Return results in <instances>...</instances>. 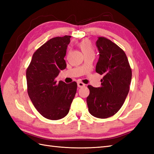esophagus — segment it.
Wrapping results in <instances>:
<instances>
[{
  "label": "esophagus",
  "instance_id": "obj_1",
  "mask_svg": "<svg viewBox=\"0 0 154 154\" xmlns=\"http://www.w3.org/2000/svg\"><path fill=\"white\" fill-rule=\"evenodd\" d=\"M77 86L78 87H83L85 86V85L82 82H77Z\"/></svg>",
  "mask_w": 154,
  "mask_h": 154
}]
</instances>
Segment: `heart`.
I'll return each instance as SVG.
<instances>
[{
	"label": "heart",
	"instance_id": "heart-1",
	"mask_svg": "<svg viewBox=\"0 0 154 154\" xmlns=\"http://www.w3.org/2000/svg\"><path fill=\"white\" fill-rule=\"evenodd\" d=\"M79 46L85 56L88 55H94V48L89 40H82L79 43Z\"/></svg>",
	"mask_w": 154,
	"mask_h": 154
}]
</instances>
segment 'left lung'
<instances>
[{
	"mask_svg": "<svg viewBox=\"0 0 154 154\" xmlns=\"http://www.w3.org/2000/svg\"><path fill=\"white\" fill-rule=\"evenodd\" d=\"M96 45L99 51L96 72L103 77L100 87L88 86L90 93L87 103L91 115L106 119L123 105L130 90L132 69L126 54L114 42L99 37Z\"/></svg>",
	"mask_w": 154,
	"mask_h": 154,
	"instance_id": "8db88e82",
	"label": "left lung"
}]
</instances>
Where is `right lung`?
<instances>
[{
  "label": "right lung",
  "instance_id": "add662e5",
  "mask_svg": "<svg viewBox=\"0 0 154 154\" xmlns=\"http://www.w3.org/2000/svg\"><path fill=\"white\" fill-rule=\"evenodd\" d=\"M71 35L50 39L34 52L26 70L28 96L45 119H63L69 111L77 91V83L66 84L55 80L66 68V55Z\"/></svg>",
  "mask_w": 154,
  "mask_h": 154
}]
</instances>
